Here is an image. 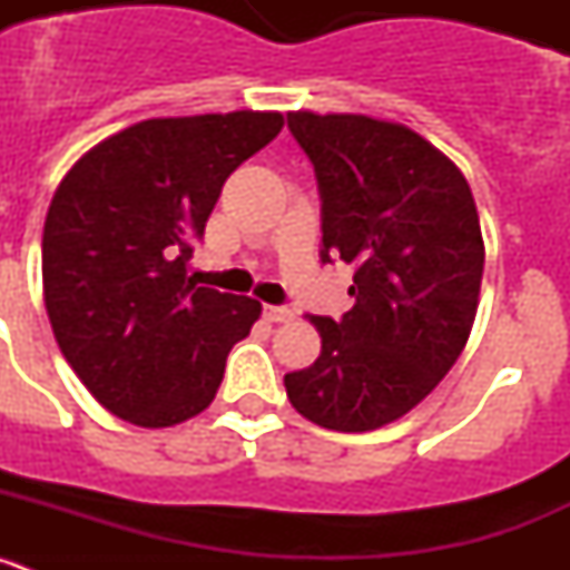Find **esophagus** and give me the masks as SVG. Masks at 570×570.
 I'll list each match as a JSON object with an SVG mask.
<instances>
[{"label":"esophagus","instance_id":"1","mask_svg":"<svg viewBox=\"0 0 570 570\" xmlns=\"http://www.w3.org/2000/svg\"><path fill=\"white\" fill-rule=\"evenodd\" d=\"M262 314H265V320H268V322H291V320H294V311L285 308V305H265V311H262Z\"/></svg>","mask_w":570,"mask_h":570}]
</instances>
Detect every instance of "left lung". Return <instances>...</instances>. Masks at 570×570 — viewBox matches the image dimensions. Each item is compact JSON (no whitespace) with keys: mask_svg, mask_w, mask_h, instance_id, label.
Wrapping results in <instances>:
<instances>
[{"mask_svg":"<svg viewBox=\"0 0 570 570\" xmlns=\"http://www.w3.org/2000/svg\"><path fill=\"white\" fill-rule=\"evenodd\" d=\"M322 199L320 259L354 265V308L308 314L322 351L285 374L291 405L331 431H374L420 405L460 360L480 302V214L448 156L356 114H288Z\"/></svg>","mask_w":570,"mask_h":570,"instance_id":"left-lung-1","label":"left lung"}]
</instances>
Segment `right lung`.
<instances>
[{"label":"right lung","mask_w":570,"mask_h":570,"mask_svg":"<svg viewBox=\"0 0 570 570\" xmlns=\"http://www.w3.org/2000/svg\"><path fill=\"white\" fill-rule=\"evenodd\" d=\"M282 114L148 119L99 142L59 183L42 234L50 328L119 420L185 422L214 402L230 347L262 305L188 276L223 185L282 130Z\"/></svg>","instance_id":"right-lung-1"}]
</instances>
